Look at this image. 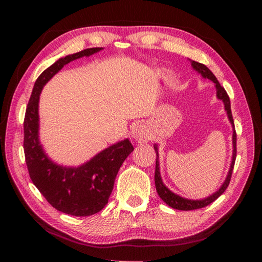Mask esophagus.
<instances>
[{
    "mask_svg": "<svg viewBox=\"0 0 262 262\" xmlns=\"http://www.w3.org/2000/svg\"><path fill=\"white\" fill-rule=\"evenodd\" d=\"M148 128L144 123H136L134 127L132 128V136L133 139L136 140L139 143H144L149 140L148 136Z\"/></svg>",
    "mask_w": 262,
    "mask_h": 262,
    "instance_id": "esophagus-1",
    "label": "esophagus"
}]
</instances>
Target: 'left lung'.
<instances>
[{
    "label": "left lung",
    "instance_id": "left-lung-1",
    "mask_svg": "<svg viewBox=\"0 0 262 262\" xmlns=\"http://www.w3.org/2000/svg\"><path fill=\"white\" fill-rule=\"evenodd\" d=\"M190 62V66L198 74H200L202 78H208L210 79L212 83H215V89H216V98L219 100H222L224 104V110L227 112L228 119L230 123L232 126V157H231V164H230L228 174L225 177V180L223 181V184L221 185V187L210 194L209 196L203 198V199H187L181 196L179 194H176L174 192H172L171 189H168L165 184L163 183L162 176H161V168H159V154H158V145L155 143L154 148L155 151H156V170H155V186H156V190L159 195V198L166 203L167 206H170L173 209H178V210H193V209H199V208H203L208 205H210L211 202H214L217 198L224 193V190L227 189V187L230 184V179H231V174H232V170L234 166V161H236V130H234V123H233V119H232V113H231V104H230V98L227 94V91L224 90V88L221 86L220 82L217 81V78L215 77V75L212 74L209 68L206 67L205 64L200 63V62L193 61L188 59Z\"/></svg>",
    "mask_w": 262,
    "mask_h": 262
}]
</instances>
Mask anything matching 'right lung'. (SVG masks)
I'll return each instance as SVG.
<instances>
[{
	"label": "right lung",
	"mask_w": 262,
	"mask_h": 262,
	"mask_svg": "<svg viewBox=\"0 0 262 262\" xmlns=\"http://www.w3.org/2000/svg\"><path fill=\"white\" fill-rule=\"evenodd\" d=\"M103 50L88 48L60 57L43 70L34 83L24 119V152L30 178L55 209L73 216L94 215L107 205L119 168L134 147L123 139L78 166L57 164L48 157L39 137V99L46 83L66 64Z\"/></svg>",
	"instance_id": "add662e5"
}]
</instances>
